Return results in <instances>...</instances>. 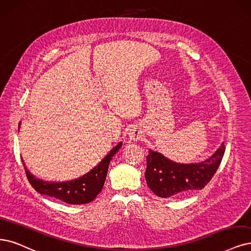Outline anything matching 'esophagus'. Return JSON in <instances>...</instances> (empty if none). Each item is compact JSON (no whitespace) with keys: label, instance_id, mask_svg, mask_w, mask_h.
I'll list each match as a JSON object with an SVG mask.
<instances>
[{"label":"esophagus","instance_id":"1","mask_svg":"<svg viewBox=\"0 0 251 251\" xmlns=\"http://www.w3.org/2000/svg\"><path fill=\"white\" fill-rule=\"evenodd\" d=\"M143 136L142 130H140V128L137 127H130L128 130V137L130 138L131 141H137Z\"/></svg>","mask_w":251,"mask_h":251}]
</instances>
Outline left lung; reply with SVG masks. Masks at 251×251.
Listing matches in <instances>:
<instances>
[{"label":"left lung","instance_id":"8db88e82","mask_svg":"<svg viewBox=\"0 0 251 251\" xmlns=\"http://www.w3.org/2000/svg\"><path fill=\"white\" fill-rule=\"evenodd\" d=\"M226 151L222 143L216 152L199 163H178L161 153L149 150L145 178L148 186L157 197L168 199L201 190L218 170Z\"/></svg>","mask_w":251,"mask_h":251}]
</instances>
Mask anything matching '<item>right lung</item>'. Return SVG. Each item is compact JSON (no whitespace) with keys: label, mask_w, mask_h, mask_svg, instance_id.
I'll list each match as a JSON object with an SVG mask.
<instances>
[{"label":"right lung","mask_w":251,"mask_h":251,"mask_svg":"<svg viewBox=\"0 0 251 251\" xmlns=\"http://www.w3.org/2000/svg\"><path fill=\"white\" fill-rule=\"evenodd\" d=\"M20 126L21 123L18 125V128H20ZM121 147H122V143H119L98 163V165H96L94 169L91 170L86 175L81 176L77 179L65 182H49L36 178L34 175L30 173V171H27L24 159L22 160L27 180H29L36 191L44 194V196L70 203V205H82V203H88L95 200L101 192L106 179L111 157L119 151Z\"/></svg>","instance_id":"add662e5"}]
</instances>
